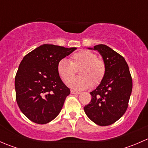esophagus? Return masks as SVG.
Returning a JSON list of instances; mask_svg holds the SVG:
<instances>
[{
	"instance_id": "1",
	"label": "esophagus",
	"mask_w": 148,
	"mask_h": 148,
	"mask_svg": "<svg viewBox=\"0 0 148 148\" xmlns=\"http://www.w3.org/2000/svg\"><path fill=\"white\" fill-rule=\"evenodd\" d=\"M71 93L74 94V95H79V94H81V92L76 90H71Z\"/></svg>"
}]
</instances>
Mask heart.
Instances as JSON below:
<instances>
[{
	"label": "heart",
	"instance_id": "heart-1",
	"mask_svg": "<svg viewBox=\"0 0 148 148\" xmlns=\"http://www.w3.org/2000/svg\"><path fill=\"white\" fill-rule=\"evenodd\" d=\"M77 70H79V77L73 80ZM57 71L64 82L76 90H84L99 84L106 74L104 61L97 58V55L89 50H82L73 53L70 61L62 59L58 62ZM71 79V80H70Z\"/></svg>",
	"mask_w": 148,
	"mask_h": 148
}]
</instances>
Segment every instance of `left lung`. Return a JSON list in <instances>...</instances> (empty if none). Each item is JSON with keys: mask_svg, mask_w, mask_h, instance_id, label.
<instances>
[{"mask_svg": "<svg viewBox=\"0 0 148 148\" xmlns=\"http://www.w3.org/2000/svg\"><path fill=\"white\" fill-rule=\"evenodd\" d=\"M102 55L106 74L94 91L91 102L84 107L87 117L99 126L117 122L128 107L132 89L129 66L122 56L104 44L94 46Z\"/></svg>", "mask_w": 148, "mask_h": 148, "instance_id": "1", "label": "left lung"}]
</instances>
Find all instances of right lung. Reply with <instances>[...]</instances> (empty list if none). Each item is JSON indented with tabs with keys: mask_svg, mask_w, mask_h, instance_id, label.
Wrapping results in <instances>:
<instances>
[{
	"mask_svg": "<svg viewBox=\"0 0 148 148\" xmlns=\"http://www.w3.org/2000/svg\"><path fill=\"white\" fill-rule=\"evenodd\" d=\"M76 49L44 44L23 57L15 78L16 99L31 121L44 125L59 114L70 89L58 74V62Z\"/></svg>",
	"mask_w": 148,
	"mask_h": 148,
	"instance_id": "right-lung-1",
	"label": "right lung"
}]
</instances>
